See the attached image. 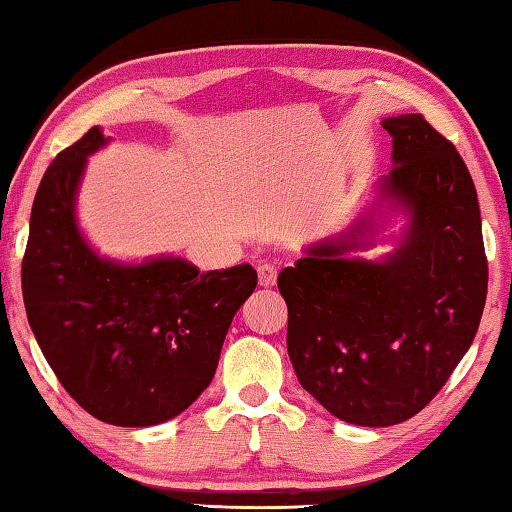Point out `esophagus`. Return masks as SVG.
Returning a JSON list of instances; mask_svg holds the SVG:
<instances>
[{"instance_id":"esophagus-1","label":"esophagus","mask_w":512,"mask_h":512,"mask_svg":"<svg viewBox=\"0 0 512 512\" xmlns=\"http://www.w3.org/2000/svg\"><path fill=\"white\" fill-rule=\"evenodd\" d=\"M257 275H259V284H262V287H273V284L277 282V268L268 262L257 266Z\"/></svg>"}]
</instances>
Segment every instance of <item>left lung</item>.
<instances>
[{"mask_svg": "<svg viewBox=\"0 0 512 512\" xmlns=\"http://www.w3.org/2000/svg\"><path fill=\"white\" fill-rule=\"evenodd\" d=\"M393 169L381 189L411 212L384 262L345 259L363 223L277 275L302 388L339 420L391 427L420 413L470 350L488 296L476 189L456 146L422 115L381 121Z\"/></svg>", "mask_w": 512, "mask_h": 512, "instance_id": "left-lung-1", "label": "left lung"}]
</instances>
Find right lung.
Returning <instances> with one entry per match:
<instances>
[{
    "label": "right lung",
    "mask_w": 512,
    "mask_h": 512,
    "mask_svg": "<svg viewBox=\"0 0 512 512\" xmlns=\"http://www.w3.org/2000/svg\"><path fill=\"white\" fill-rule=\"evenodd\" d=\"M97 126L40 180L22 259L29 325L65 391L101 422L151 427L176 418L216 372L237 309L257 287L250 264L201 273L185 259L119 266L99 259L74 219Z\"/></svg>",
    "instance_id": "1"
}]
</instances>
